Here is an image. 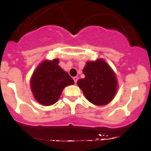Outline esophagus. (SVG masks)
Listing matches in <instances>:
<instances>
[{
	"mask_svg": "<svg viewBox=\"0 0 151 151\" xmlns=\"http://www.w3.org/2000/svg\"><path fill=\"white\" fill-rule=\"evenodd\" d=\"M73 79H74V83H75V84H77V80H78V77H73Z\"/></svg>",
	"mask_w": 151,
	"mask_h": 151,
	"instance_id": "esophagus-1",
	"label": "esophagus"
}]
</instances>
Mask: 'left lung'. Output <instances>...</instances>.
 <instances>
[{"instance_id": "8db88e82", "label": "left lung", "mask_w": 151, "mask_h": 151, "mask_svg": "<svg viewBox=\"0 0 151 151\" xmlns=\"http://www.w3.org/2000/svg\"><path fill=\"white\" fill-rule=\"evenodd\" d=\"M85 75L77 84L88 101L96 106L106 105L113 99L117 91L114 72L102 59L86 62L83 69Z\"/></svg>"}]
</instances>
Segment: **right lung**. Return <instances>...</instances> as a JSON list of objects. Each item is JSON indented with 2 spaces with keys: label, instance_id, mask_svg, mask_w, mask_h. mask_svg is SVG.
I'll return each mask as SVG.
<instances>
[{
  "label": "right lung",
  "instance_id": "add662e5",
  "mask_svg": "<svg viewBox=\"0 0 151 151\" xmlns=\"http://www.w3.org/2000/svg\"><path fill=\"white\" fill-rule=\"evenodd\" d=\"M58 64V59L45 60L38 65L31 77V91L36 101L42 105L51 106L56 103L64 88L74 83Z\"/></svg>",
  "mask_w": 151,
  "mask_h": 151
}]
</instances>
